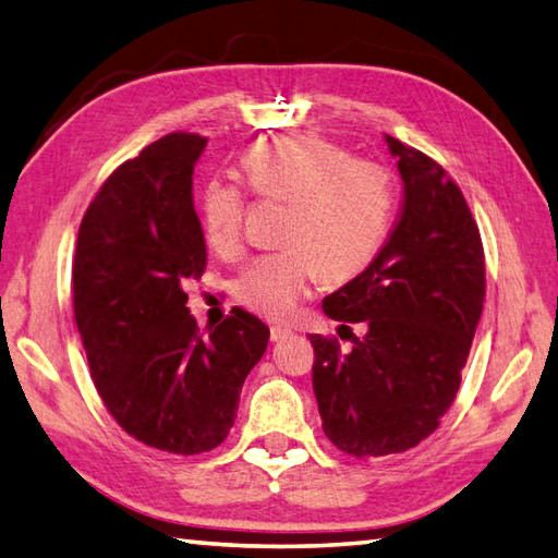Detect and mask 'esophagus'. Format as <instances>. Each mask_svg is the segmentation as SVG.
<instances>
[{
  "instance_id": "34e87169",
  "label": "esophagus",
  "mask_w": 558,
  "mask_h": 558,
  "mask_svg": "<svg viewBox=\"0 0 558 558\" xmlns=\"http://www.w3.org/2000/svg\"><path fill=\"white\" fill-rule=\"evenodd\" d=\"M291 335V329H287V327H271L269 329V337H271V342H279V339H287Z\"/></svg>"
}]
</instances>
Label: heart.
<instances>
[{
  "mask_svg": "<svg viewBox=\"0 0 558 558\" xmlns=\"http://www.w3.org/2000/svg\"><path fill=\"white\" fill-rule=\"evenodd\" d=\"M247 183L257 195L289 202L281 241L257 255L235 279V299L267 320H289L320 281L361 275L385 243L395 207V180L371 158H351L317 134L255 142L243 154ZM245 190L209 178L199 192V223L211 250L233 255L243 241Z\"/></svg>",
  "mask_w": 558,
  "mask_h": 558,
  "instance_id": "1",
  "label": "heart"
}]
</instances>
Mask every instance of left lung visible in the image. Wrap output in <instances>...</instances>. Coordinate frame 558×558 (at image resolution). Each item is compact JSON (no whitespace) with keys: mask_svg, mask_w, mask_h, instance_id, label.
Wrapping results in <instances>:
<instances>
[{"mask_svg":"<svg viewBox=\"0 0 558 558\" xmlns=\"http://www.w3.org/2000/svg\"><path fill=\"white\" fill-rule=\"evenodd\" d=\"M385 140L404 183L400 219L378 257L323 301L327 317L366 332L347 351L337 337L311 335L323 430L354 458L404 452L440 426L486 293L482 235L462 190L430 156Z\"/></svg>","mask_w":558,"mask_h":558,"instance_id":"1","label":"left lung"}]
</instances>
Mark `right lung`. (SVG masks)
Masks as SVG:
<instances>
[{
	"instance_id": "obj_1",
	"label": "right lung",
	"mask_w": 558,
	"mask_h": 558,
	"mask_svg": "<svg viewBox=\"0 0 558 558\" xmlns=\"http://www.w3.org/2000/svg\"><path fill=\"white\" fill-rule=\"evenodd\" d=\"M207 140L173 132L112 170L78 226L74 320L112 418L144 446H221L269 327L243 308L199 332L185 283L207 269L192 170Z\"/></svg>"
}]
</instances>
